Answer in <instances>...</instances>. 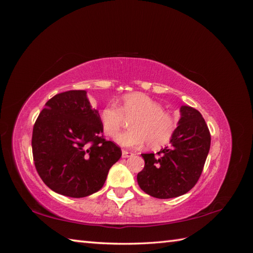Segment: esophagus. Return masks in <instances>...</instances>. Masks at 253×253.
<instances>
[{"instance_id": "1", "label": "esophagus", "mask_w": 253, "mask_h": 253, "mask_svg": "<svg viewBox=\"0 0 253 253\" xmlns=\"http://www.w3.org/2000/svg\"><path fill=\"white\" fill-rule=\"evenodd\" d=\"M132 155H134V153L128 152L126 150H122V158H126V157H129V156H132Z\"/></svg>"}]
</instances>
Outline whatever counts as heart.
Masks as SVG:
<instances>
[{
  "instance_id": "obj_1",
  "label": "heart",
  "mask_w": 253,
  "mask_h": 253,
  "mask_svg": "<svg viewBox=\"0 0 253 253\" xmlns=\"http://www.w3.org/2000/svg\"><path fill=\"white\" fill-rule=\"evenodd\" d=\"M99 117L104 134L112 138L119 134L126 119L132 118L131 129L117 137V142L127 148H138L147 142L152 149L162 147L170 141L177 127L172 114L142 93L124 96L119 108L112 103L105 105Z\"/></svg>"
}]
</instances>
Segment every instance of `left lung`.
<instances>
[{"mask_svg": "<svg viewBox=\"0 0 253 253\" xmlns=\"http://www.w3.org/2000/svg\"><path fill=\"white\" fill-rule=\"evenodd\" d=\"M180 114L169 147L141 154L144 168L137 181L145 193L160 200L189 192L200 179L210 150L211 136L202 114L187 105Z\"/></svg>", "mask_w": 253, "mask_h": 253, "instance_id": "8db88e82", "label": "left lung"}]
</instances>
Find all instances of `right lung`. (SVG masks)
<instances>
[{"mask_svg":"<svg viewBox=\"0 0 253 253\" xmlns=\"http://www.w3.org/2000/svg\"><path fill=\"white\" fill-rule=\"evenodd\" d=\"M99 113L85 90H67L50 98L38 116L32 137L36 170L55 192L80 198L100 190L111 167L122 155L106 140Z\"/></svg>","mask_w":253,"mask_h":253,"instance_id":"1","label":"right lung"}]
</instances>
